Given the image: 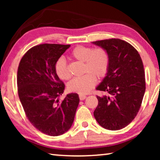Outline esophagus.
<instances>
[{"instance_id":"34e87169","label":"esophagus","mask_w":160,"mask_h":160,"mask_svg":"<svg viewBox=\"0 0 160 160\" xmlns=\"http://www.w3.org/2000/svg\"><path fill=\"white\" fill-rule=\"evenodd\" d=\"M80 97V100H84L85 98H86V96L85 95H82V94H80V95L79 96Z\"/></svg>"}]
</instances>
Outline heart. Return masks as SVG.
I'll use <instances>...</instances> for the list:
<instances>
[{"instance_id":"b5f03b06","label":"heart","mask_w":160,"mask_h":160,"mask_svg":"<svg viewBox=\"0 0 160 160\" xmlns=\"http://www.w3.org/2000/svg\"><path fill=\"white\" fill-rule=\"evenodd\" d=\"M70 57L83 63L82 77L73 78L68 84L70 92L85 94L95 85L96 79H102L106 75L109 68V58L107 51L102 48L92 49L90 47L78 46L70 53ZM56 75L62 80H68L71 75L65 59L60 58L55 63Z\"/></svg>"}]
</instances>
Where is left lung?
I'll use <instances>...</instances> for the list:
<instances>
[{
	"label": "left lung",
	"mask_w": 160,
	"mask_h": 160,
	"mask_svg": "<svg viewBox=\"0 0 160 160\" xmlns=\"http://www.w3.org/2000/svg\"><path fill=\"white\" fill-rule=\"evenodd\" d=\"M107 51L109 58L106 76L97 87L108 95L97 96L94 116L103 128L117 131L133 120L145 92V71L141 57L129 43L119 39L92 42Z\"/></svg>",
	"instance_id": "1"
}]
</instances>
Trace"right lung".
<instances>
[{
	"label": "right lung",
	"instance_id": "add662e5",
	"mask_svg": "<svg viewBox=\"0 0 160 160\" xmlns=\"http://www.w3.org/2000/svg\"><path fill=\"white\" fill-rule=\"evenodd\" d=\"M70 45L44 44L31 48L23 56L18 70V91L29 121L43 133L58 136L71 128L80 99L68 94L56 73L55 63Z\"/></svg>",
	"mask_w": 160,
	"mask_h": 160
}]
</instances>
